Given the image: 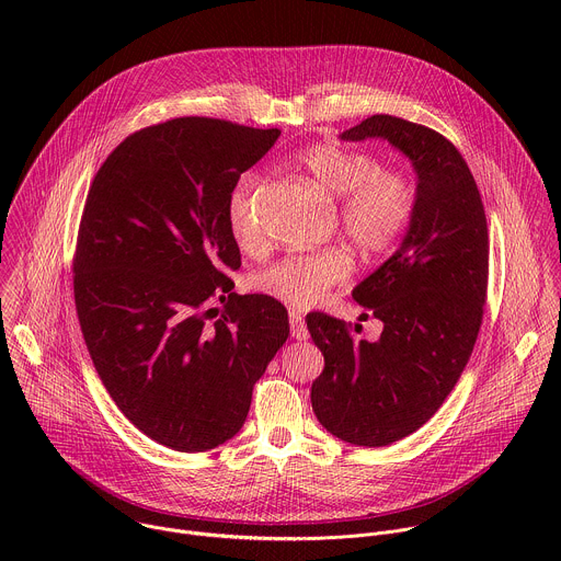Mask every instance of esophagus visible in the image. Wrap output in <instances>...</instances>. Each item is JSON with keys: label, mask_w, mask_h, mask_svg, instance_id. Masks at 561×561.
Wrapping results in <instances>:
<instances>
[{"label": "esophagus", "mask_w": 561, "mask_h": 561, "mask_svg": "<svg viewBox=\"0 0 561 561\" xmlns=\"http://www.w3.org/2000/svg\"><path fill=\"white\" fill-rule=\"evenodd\" d=\"M290 314V335L295 337V340H308V329H306V324H304V314L299 312V310H290L288 312Z\"/></svg>", "instance_id": "obj_1"}]
</instances>
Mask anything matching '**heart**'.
Listing matches in <instances>:
<instances>
[{
    "instance_id": "b5f03b06",
    "label": "heart",
    "mask_w": 561,
    "mask_h": 561,
    "mask_svg": "<svg viewBox=\"0 0 561 561\" xmlns=\"http://www.w3.org/2000/svg\"><path fill=\"white\" fill-rule=\"evenodd\" d=\"M299 167L329 197L340 199V221L353 242L370 253L388 251L404 232L413 215V188L404 175L379 171L377 159L333 144H317L299 154ZM257 180L244 175L228 193V228L237 244L253 249L260 228L253 206ZM351 260L344 251L331 249L314 255H293L257 275L260 290L308 306L331 286L346 279Z\"/></svg>"
}]
</instances>
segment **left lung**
Listing matches in <instances>:
<instances>
[{"label": "left lung", "mask_w": 561, "mask_h": 561, "mask_svg": "<svg viewBox=\"0 0 561 561\" xmlns=\"http://www.w3.org/2000/svg\"><path fill=\"white\" fill-rule=\"evenodd\" d=\"M340 139H383L409 157L417 178L402 244L353 288L383 324L379 340L355 342L346 322L324 312L306 317L324 355L310 388L319 424L377 448L424 426L466 368L486 304L489 228L461 152L433 128L373 115Z\"/></svg>", "instance_id": "obj_1"}]
</instances>
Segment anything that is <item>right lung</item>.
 I'll return each instance as SVG.
<instances>
[{"instance_id":"right-lung-1","label":"right lung","mask_w":561,"mask_h":561,"mask_svg":"<svg viewBox=\"0 0 561 561\" xmlns=\"http://www.w3.org/2000/svg\"><path fill=\"white\" fill-rule=\"evenodd\" d=\"M277 128L178 117L126 137L79 224L75 306L117 409L150 439L210 450L244 426L253 386L288 340L286 308L237 295L228 193ZM210 300L225 312L205 322Z\"/></svg>"}]
</instances>
